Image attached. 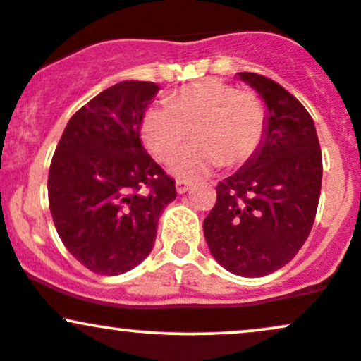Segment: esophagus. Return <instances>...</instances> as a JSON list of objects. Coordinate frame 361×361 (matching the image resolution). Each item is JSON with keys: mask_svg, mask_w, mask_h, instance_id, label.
I'll list each match as a JSON object with an SVG mask.
<instances>
[{"mask_svg": "<svg viewBox=\"0 0 361 361\" xmlns=\"http://www.w3.org/2000/svg\"><path fill=\"white\" fill-rule=\"evenodd\" d=\"M190 188H192V183H188V181H183V180L176 181V192H178V195L186 193Z\"/></svg>", "mask_w": 361, "mask_h": 361, "instance_id": "34e87169", "label": "esophagus"}]
</instances>
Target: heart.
I'll list each match as a JSON object with an SVG mask.
<instances>
[{
	"label": "heart",
	"mask_w": 361,
	"mask_h": 361,
	"mask_svg": "<svg viewBox=\"0 0 361 361\" xmlns=\"http://www.w3.org/2000/svg\"><path fill=\"white\" fill-rule=\"evenodd\" d=\"M193 132L195 144L173 163V175L198 180L226 164L238 168L258 152L267 135V106L255 91H239L219 80H202L151 106L140 122V137L159 161L171 159Z\"/></svg>",
	"instance_id": "b5f03b06"
}]
</instances>
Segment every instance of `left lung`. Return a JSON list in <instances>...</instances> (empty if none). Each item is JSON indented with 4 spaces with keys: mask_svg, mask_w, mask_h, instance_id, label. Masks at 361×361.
<instances>
[{
    "mask_svg": "<svg viewBox=\"0 0 361 361\" xmlns=\"http://www.w3.org/2000/svg\"><path fill=\"white\" fill-rule=\"evenodd\" d=\"M238 78L264 102L267 135L241 169L219 181L204 234L219 264L252 279L285 267L307 239L321 195L322 156L314 120L293 94L261 74Z\"/></svg>",
    "mask_w": 361,
    "mask_h": 361,
    "instance_id": "8db88e82",
    "label": "left lung"
}]
</instances>
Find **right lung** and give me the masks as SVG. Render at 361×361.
<instances>
[{
  "mask_svg": "<svg viewBox=\"0 0 361 361\" xmlns=\"http://www.w3.org/2000/svg\"><path fill=\"white\" fill-rule=\"evenodd\" d=\"M159 86L122 81L69 118L49 169V207L68 251L98 275L146 259L175 180L147 154L140 122ZM144 189H149L147 194Z\"/></svg>",
  "mask_w": 361,
  "mask_h": 361,
  "instance_id": "obj_1",
  "label": "right lung"
}]
</instances>
